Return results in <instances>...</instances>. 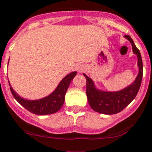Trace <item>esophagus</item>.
I'll list each match as a JSON object with an SVG mask.
<instances>
[{"mask_svg":"<svg viewBox=\"0 0 152 152\" xmlns=\"http://www.w3.org/2000/svg\"><path fill=\"white\" fill-rule=\"evenodd\" d=\"M77 70H78L79 71H80V72H81V71H83V69H84V66L83 65H77Z\"/></svg>","mask_w":152,"mask_h":152,"instance_id":"34e87169","label":"esophagus"}]
</instances>
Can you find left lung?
Here are the masks:
<instances>
[{"instance_id": "8db88e82", "label": "left lung", "mask_w": 152, "mask_h": 152, "mask_svg": "<svg viewBox=\"0 0 152 152\" xmlns=\"http://www.w3.org/2000/svg\"><path fill=\"white\" fill-rule=\"evenodd\" d=\"M124 37L131 43L133 53L137 56L139 71L133 83L117 91H102L96 88L91 78L83 74L86 77V95L89 106L94 111L99 113L111 115L121 112L134 99L141 87L143 76V63L141 53L130 36H124Z\"/></svg>"}]
</instances>
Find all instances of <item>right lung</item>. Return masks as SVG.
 I'll return each mask as SVG.
<instances>
[{"label": "right lung", "instance_id": "right-lung-1", "mask_svg": "<svg viewBox=\"0 0 152 152\" xmlns=\"http://www.w3.org/2000/svg\"><path fill=\"white\" fill-rule=\"evenodd\" d=\"M77 72L73 71L67 76H65L57 85L56 89L52 93L46 97L36 100H28L19 96L14 91L11 84L9 83L10 90L14 98L19 102L24 108L28 110L30 113L36 115H49L56 113L64 105L65 94L67 92L71 81L76 76Z\"/></svg>", "mask_w": 152, "mask_h": 152}]
</instances>
